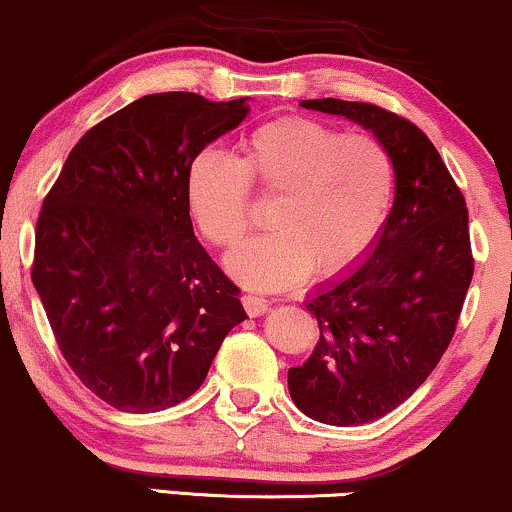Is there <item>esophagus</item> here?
Listing matches in <instances>:
<instances>
[{"label":"esophagus","instance_id":"obj_1","mask_svg":"<svg viewBox=\"0 0 512 512\" xmlns=\"http://www.w3.org/2000/svg\"><path fill=\"white\" fill-rule=\"evenodd\" d=\"M242 304L251 318H256V315H263L268 311V299H263V296L258 294H244Z\"/></svg>","mask_w":512,"mask_h":512}]
</instances>
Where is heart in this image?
Segmentation results:
<instances>
[{
	"label": "heart",
	"mask_w": 512,
	"mask_h": 512,
	"mask_svg": "<svg viewBox=\"0 0 512 512\" xmlns=\"http://www.w3.org/2000/svg\"><path fill=\"white\" fill-rule=\"evenodd\" d=\"M249 180L280 194L268 225L227 256V270L251 289H287L315 268L356 266L387 223L396 166L384 142L311 118H282L244 140V159L204 149L187 168V204L201 235L220 249L242 242Z\"/></svg>",
	"instance_id": "b5f03b06"
}]
</instances>
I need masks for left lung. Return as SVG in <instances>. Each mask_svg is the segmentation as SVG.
<instances>
[{"mask_svg": "<svg viewBox=\"0 0 512 512\" xmlns=\"http://www.w3.org/2000/svg\"><path fill=\"white\" fill-rule=\"evenodd\" d=\"M384 142L396 166L389 218L361 263L315 287L306 308L320 339L289 368V396L308 418L356 427L420 387L449 346L475 261L468 208L439 151L406 118L375 104L306 99Z\"/></svg>", "mask_w": 512, "mask_h": 512, "instance_id": "obj_1", "label": "left lung"}]
</instances>
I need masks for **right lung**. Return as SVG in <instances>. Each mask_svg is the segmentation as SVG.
<instances>
[{
	"label": "right lung",
	"mask_w": 512,
	"mask_h": 512,
	"mask_svg": "<svg viewBox=\"0 0 512 512\" xmlns=\"http://www.w3.org/2000/svg\"><path fill=\"white\" fill-rule=\"evenodd\" d=\"M246 102L147 94L85 132L42 204L33 285L56 344L125 413L189 399L246 318L185 192L189 163L249 116Z\"/></svg>",
	"instance_id": "obj_1"
}]
</instances>
